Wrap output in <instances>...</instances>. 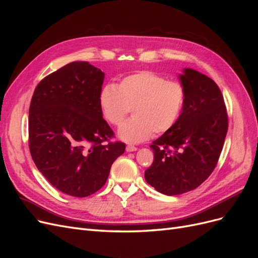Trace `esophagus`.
<instances>
[{
    "mask_svg": "<svg viewBox=\"0 0 258 258\" xmlns=\"http://www.w3.org/2000/svg\"><path fill=\"white\" fill-rule=\"evenodd\" d=\"M126 151L127 152H136V151H138V148L136 146H134V145H127Z\"/></svg>",
    "mask_w": 258,
    "mask_h": 258,
    "instance_id": "esophagus-1",
    "label": "esophagus"
}]
</instances>
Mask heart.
I'll use <instances>...</instances> for the list:
<instances>
[{"label": "heart", "instance_id": "1", "mask_svg": "<svg viewBox=\"0 0 258 258\" xmlns=\"http://www.w3.org/2000/svg\"><path fill=\"white\" fill-rule=\"evenodd\" d=\"M186 92L177 81L152 71L124 76L118 85L106 84L99 92V107L103 118L119 126L132 108L134 117L118 129L120 140L141 143L153 132L165 134L174 127L182 115Z\"/></svg>", "mask_w": 258, "mask_h": 258}]
</instances>
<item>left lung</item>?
<instances>
[{
  "label": "left lung",
  "instance_id": "left-lung-1",
  "mask_svg": "<svg viewBox=\"0 0 258 258\" xmlns=\"http://www.w3.org/2000/svg\"><path fill=\"white\" fill-rule=\"evenodd\" d=\"M178 79L186 92L182 115L151 145L154 161L144 173L145 181L167 196L192 190L206 181L228 129L224 99L214 81L188 68Z\"/></svg>",
  "mask_w": 258,
  "mask_h": 258
}]
</instances>
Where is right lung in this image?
<instances>
[{
  "mask_svg": "<svg viewBox=\"0 0 258 258\" xmlns=\"http://www.w3.org/2000/svg\"><path fill=\"white\" fill-rule=\"evenodd\" d=\"M104 73L71 62L36 86L29 110V147L38 171L57 189L87 197L102 187L121 142L103 144L113 131L99 107Z\"/></svg>",
  "mask_w": 258,
  "mask_h": 258,
  "instance_id": "add662e5",
  "label": "right lung"
}]
</instances>
